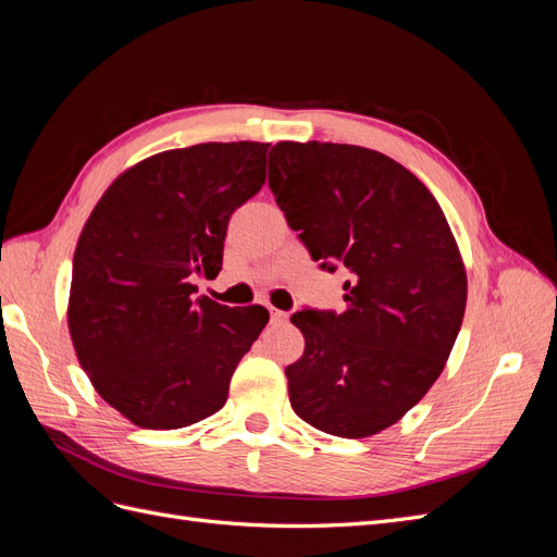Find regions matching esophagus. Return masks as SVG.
Masks as SVG:
<instances>
[{
  "label": "esophagus",
  "instance_id": "esophagus-1",
  "mask_svg": "<svg viewBox=\"0 0 557 557\" xmlns=\"http://www.w3.org/2000/svg\"><path fill=\"white\" fill-rule=\"evenodd\" d=\"M269 313H272V323H285V320L290 318V313L278 311V309H272V311H269Z\"/></svg>",
  "mask_w": 557,
  "mask_h": 557
}]
</instances>
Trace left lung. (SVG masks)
<instances>
[{
  "mask_svg": "<svg viewBox=\"0 0 557 557\" xmlns=\"http://www.w3.org/2000/svg\"><path fill=\"white\" fill-rule=\"evenodd\" d=\"M269 188L313 260L344 262L346 309L297 311L305 352L285 367L293 411L362 440L395 425L444 372L467 274L440 201L407 166L348 144L278 141Z\"/></svg>",
  "mask_w": 557,
  "mask_h": 557,
  "instance_id": "8db88e82",
  "label": "left lung"
}]
</instances>
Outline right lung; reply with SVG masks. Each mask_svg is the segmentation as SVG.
I'll return each instance as SVG.
<instances>
[{
  "label": "right lung",
  "instance_id": "add662e5",
  "mask_svg": "<svg viewBox=\"0 0 557 557\" xmlns=\"http://www.w3.org/2000/svg\"><path fill=\"white\" fill-rule=\"evenodd\" d=\"M267 148L211 141L150 156L109 185L81 232L72 344L99 397L134 425L178 430L221 411L267 325V309H230L193 285L221 272L230 215L264 185Z\"/></svg>",
  "mask_w": 557,
  "mask_h": 557
}]
</instances>
